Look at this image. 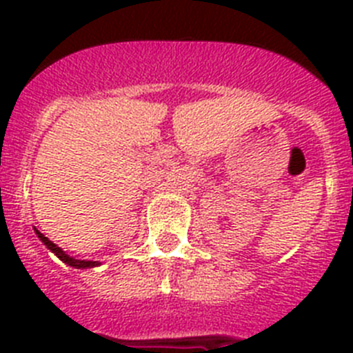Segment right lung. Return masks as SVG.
I'll return each instance as SVG.
<instances>
[{
    "label": "right lung",
    "instance_id": "add662e5",
    "mask_svg": "<svg viewBox=\"0 0 353 353\" xmlns=\"http://www.w3.org/2000/svg\"><path fill=\"white\" fill-rule=\"evenodd\" d=\"M37 232V235H39V239L42 240L43 244L48 245V249H51L52 252H54L56 256L60 258L61 261H63V263H67V265H70V267H76V269H92V267H95V265H99L97 263V261H86V260H74V258H70L68 256V254H65L63 251H61L60 248H58V245L56 244H52L51 240L48 239V236H43L42 233L39 232V230H35Z\"/></svg>",
    "mask_w": 353,
    "mask_h": 353
}]
</instances>
